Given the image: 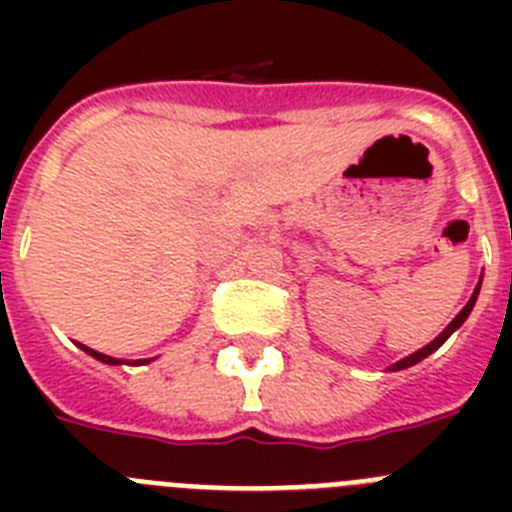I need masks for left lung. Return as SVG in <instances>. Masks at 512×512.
<instances>
[{
	"label": "left lung",
	"mask_w": 512,
	"mask_h": 512,
	"mask_svg": "<svg viewBox=\"0 0 512 512\" xmlns=\"http://www.w3.org/2000/svg\"><path fill=\"white\" fill-rule=\"evenodd\" d=\"M479 284H482V282H479ZM479 284H477V289H474V295L469 297V302H467V305L461 307V312H459V315H456V318L451 320V323L446 325V328H443V333H441V336H436V338H433V341L428 343V346H423V348H420V351H415V354L405 356V359H402V361H397V364H392V366H390V372H400V369H408V366H413V364H418V361H423L425 356H431L433 351H436V348H441L443 343H446V338H449L451 333H454L456 328H461V323H464V320L469 318V312H472L474 302H477V295H479Z\"/></svg>",
	"instance_id": "8db88e82"
}]
</instances>
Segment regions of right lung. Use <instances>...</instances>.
<instances>
[{
    "label": "right lung",
    "mask_w": 512,
    "mask_h": 512,
    "mask_svg": "<svg viewBox=\"0 0 512 512\" xmlns=\"http://www.w3.org/2000/svg\"><path fill=\"white\" fill-rule=\"evenodd\" d=\"M81 346V343H79ZM84 348V351H87L89 356H94V359H99L102 361V364H112V366H117V364H125V361H120V359H112V356H107V354H99V351H94V348H89V346H81ZM148 361L151 359H143V361H128V364H148Z\"/></svg>",
    "instance_id": "1"
}]
</instances>
